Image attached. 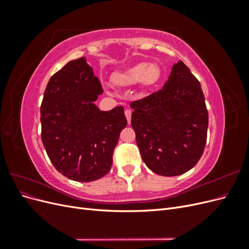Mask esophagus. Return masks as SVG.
<instances>
[{"mask_svg":"<svg viewBox=\"0 0 249 249\" xmlns=\"http://www.w3.org/2000/svg\"><path fill=\"white\" fill-rule=\"evenodd\" d=\"M124 115L126 117V120H127V124H131V115H132V112L131 110H125L124 111Z\"/></svg>","mask_w":249,"mask_h":249,"instance_id":"34e87169","label":"esophagus"}]
</instances>
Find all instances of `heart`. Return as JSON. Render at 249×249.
I'll list each match as a JSON object with an SVG mask.
<instances>
[{"instance_id": "b5f03b06", "label": "heart", "mask_w": 249, "mask_h": 249, "mask_svg": "<svg viewBox=\"0 0 249 249\" xmlns=\"http://www.w3.org/2000/svg\"><path fill=\"white\" fill-rule=\"evenodd\" d=\"M160 77V70L154 63L140 62L126 70L113 73L112 83L118 87H130L141 83L143 86L155 84Z\"/></svg>"}]
</instances>
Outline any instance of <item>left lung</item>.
Masks as SVG:
<instances>
[{
	"label": "left lung",
	"instance_id": "1",
	"mask_svg": "<svg viewBox=\"0 0 249 249\" xmlns=\"http://www.w3.org/2000/svg\"><path fill=\"white\" fill-rule=\"evenodd\" d=\"M131 124L141 158L157 175L176 177L194 167L205 149L208 111L201 86L182 62L162 89L133 102Z\"/></svg>",
	"mask_w": 249,
	"mask_h": 249
}]
</instances>
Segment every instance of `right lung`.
<instances>
[{"instance_id": "add662e5", "label": "right lung", "mask_w": 249, "mask_h": 249, "mask_svg": "<svg viewBox=\"0 0 249 249\" xmlns=\"http://www.w3.org/2000/svg\"><path fill=\"white\" fill-rule=\"evenodd\" d=\"M99 78L85 57L51 77L40 107L41 140L55 168L70 179L92 182L106 176L119 134L127 124L124 107L101 111Z\"/></svg>"}]
</instances>
